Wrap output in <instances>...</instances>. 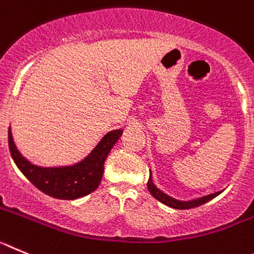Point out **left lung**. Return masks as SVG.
<instances>
[{"mask_svg": "<svg viewBox=\"0 0 254 254\" xmlns=\"http://www.w3.org/2000/svg\"><path fill=\"white\" fill-rule=\"evenodd\" d=\"M148 190H149V192L152 193L153 197L155 200H158L159 202L162 204L167 205V206L172 207V209H178V210H186V209H192V207H197L200 205L205 204L207 201L212 200L214 197H216L218 195H220L223 191H218V192H214V193H210V195L206 196H202V197H198V198H193V200H178V198L172 197V196L167 195L166 192H163L159 187H157L153 182V178H152V173H150V177L148 180Z\"/></svg>", "mask_w": 254, "mask_h": 254, "instance_id": "1", "label": "left lung"}]
</instances>
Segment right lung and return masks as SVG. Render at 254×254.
<instances>
[{
  "instance_id": "obj_1",
  "label": "right lung",
  "mask_w": 254,
  "mask_h": 254,
  "mask_svg": "<svg viewBox=\"0 0 254 254\" xmlns=\"http://www.w3.org/2000/svg\"><path fill=\"white\" fill-rule=\"evenodd\" d=\"M122 134L123 129L106 132L86 158L70 166L42 167L31 163L16 147L11 127H8V148L17 168L34 186L52 197L74 200L87 196L99 187L105 161Z\"/></svg>"
}]
</instances>
